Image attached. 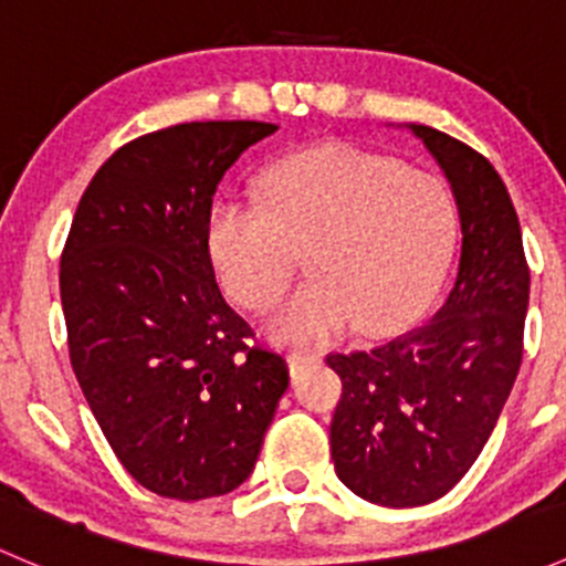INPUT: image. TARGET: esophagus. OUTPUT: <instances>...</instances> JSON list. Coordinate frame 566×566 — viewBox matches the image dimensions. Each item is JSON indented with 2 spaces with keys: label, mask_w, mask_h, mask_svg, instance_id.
<instances>
[{
  "label": "esophagus",
  "mask_w": 566,
  "mask_h": 566,
  "mask_svg": "<svg viewBox=\"0 0 566 566\" xmlns=\"http://www.w3.org/2000/svg\"><path fill=\"white\" fill-rule=\"evenodd\" d=\"M315 361H319L317 353H310V350H290L287 353V367L293 375L304 373V367H310V364H315Z\"/></svg>",
  "instance_id": "esophagus-1"
}]
</instances>
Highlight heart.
<instances>
[{"label": "heart", "instance_id": "b5f03b06", "mask_svg": "<svg viewBox=\"0 0 566 566\" xmlns=\"http://www.w3.org/2000/svg\"><path fill=\"white\" fill-rule=\"evenodd\" d=\"M458 210L436 175L356 147L298 153L265 175L262 202L219 199L208 254L235 304L265 312L306 251L312 279L276 310L279 342L315 345L361 323L391 334L430 304L449 265Z\"/></svg>", "mask_w": 566, "mask_h": 566}]
</instances>
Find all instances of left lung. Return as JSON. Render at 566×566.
Segmentation results:
<instances>
[{
  "label": "left lung",
  "mask_w": 566,
  "mask_h": 566,
  "mask_svg": "<svg viewBox=\"0 0 566 566\" xmlns=\"http://www.w3.org/2000/svg\"><path fill=\"white\" fill-rule=\"evenodd\" d=\"M452 182L462 247L436 317L373 350L334 353L336 476L373 504L447 495L488 443L523 358L528 262L521 221L493 164L454 136L410 125Z\"/></svg>",
  "instance_id": "8db88e82"
}]
</instances>
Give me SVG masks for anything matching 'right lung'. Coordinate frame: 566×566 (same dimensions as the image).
Masks as SVG:
<instances>
[{"label": "right lung", "instance_id": "right-lung-1", "mask_svg": "<svg viewBox=\"0 0 566 566\" xmlns=\"http://www.w3.org/2000/svg\"><path fill=\"white\" fill-rule=\"evenodd\" d=\"M276 128L210 119L128 142L90 180L62 249L73 373L125 471L164 499L247 482L290 386L208 254L216 186Z\"/></svg>", "mask_w": 566, "mask_h": 566}]
</instances>
